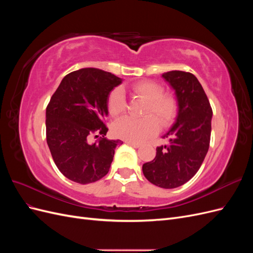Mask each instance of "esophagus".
Listing matches in <instances>:
<instances>
[{"label": "esophagus", "instance_id": "1", "mask_svg": "<svg viewBox=\"0 0 253 253\" xmlns=\"http://www.w3.org/2000/svg\"><path fill=\"white\" fill-rule=\"evenodd\" d=\"M126 143H127V144H129V145H132L133 148H139V147H140V143H138V142H134V141H128V140H126Z\"/></svg>", "mask_w": 253, "mask_h": 253}]
</instances>
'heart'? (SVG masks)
Wrapping results in <instances>:
<instances>
[{
  "label": "heart",
  "mask_w": 253,
  "mask_h": 253,
  "mask_svg": "<svg viewBox=\"0 0 253 253\" xmlns=\"http://www.w3.org/2000/svg\"><path fill=\"white\" fill-rule=\"evenodd\" d=\"M135 94L148 102L145 106V117L137 119L129 116L119 118L114 122L113 133L121 139L128 141H141L158 132L159 125L168 126L177 114V100L174 95L164 93V88L153 81H140L133 84ZM109 112L118 116L126 111V97L120 87L115 88L109 97ZM158 120L156 121V119ZM160 124H158V122Z\"/></svg>",
  "instance_id": "1"
}]
</instances>
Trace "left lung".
Wrapping results in <instances>:
<instances>
[{
  "mask_svg": "<svg viewBox=\"0 0 253 253\" xmlns=\"http://www.w3.org/2000/svg\"><path fill=\"white\" fill-rule=\"evenodd\" d=\"M163 78L174 89L177 115L163 138L168 143L156 149V156L142 166L150 182L173 189L189 181L200 169L209 150L212 109L200 81L193 74L171 71Z\"/></svg>",
  "mask_w": 253,
  "mask_h": 253,
  "instance_id": "left-lung-1",
  "label": "left lung"
}]
</instances>
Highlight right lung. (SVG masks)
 I'll list each match as a JSON object with an SVG mask.
<instances>
[{
	"label": "right lung",
	"mask_w": 253,
	"mask_h": 253,
	"mask_svg": "<svg viewBox=\"0 0 253 253\" xmlns=\"http://www.w3.org/2000/svg\"><path fill=\"white\" fill-rule=\"evenodd\" d=\"M122 79L87 67L66 75L46 108V140L53 162L66 178L86 185L108 174L122 141L105 138L111 91ZM102 137L93 142V136Z\"/></svg>",
	"instance_id": "right-lung-1"
}]
</instances>
